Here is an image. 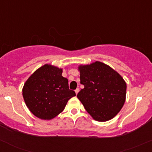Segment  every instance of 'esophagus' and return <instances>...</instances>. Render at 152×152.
Segmentation results:
<instances>
[{"label": "esophagus", "instance_id": "34e87169", "mask_svg": "<svg viewBox=\"0 0 152 152\" xmlns=\"http://www.w3.org/2000/svg\"><path fill=\"white\" fill-rule=\"evenodd\" d=\"M79 88H77L76 90H75V93H76V95L78 94V93H79Z\"/></svg>", "mask_w": 152, "mask_h": 152}]
</instances>
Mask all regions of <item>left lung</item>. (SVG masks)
<instances>
[{"instance_id": "8db88e82", "label": "left lung", "mask_w": 152, "mask_h": 152, "mask_svg": "<svg viewBox=\"0 0 152 152\" xmlns=\"http://www.w3.org/2000/svg\"><path fill=\"white\" fill-rule=\"evenodd\" d=\"M81 84L85 86L77 95L86 111L94 120L113 119L126 101V83L117 71L103 62L80 65Z\"/></svg>"}]
</instances>
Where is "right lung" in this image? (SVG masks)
Returning a JSON list of instances; mask_svg holds the SVG:
<instances>
[{"label":"right lung","instance_id":"add662e5","mask_svg":"<svg viewBox=\"0 0 152 152\" xmlns=\"http://www.w3.org/2000/svg\"><path fill=\"white\" fill-rule=\"evenodd\" d=\"M62 68L45 64L37 69L23 87L24 102L31 113L42 120H51L62 113L67 102L76 96L69 90Z\"/></svg>","mask_w":152,"mask_h":152}]
</instances>
